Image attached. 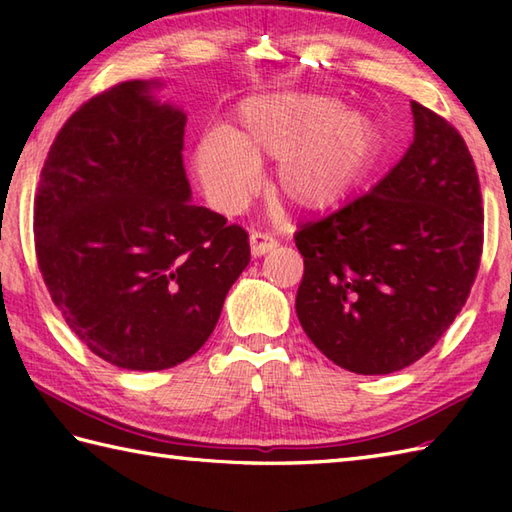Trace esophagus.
<instances>
[{
    "instance_id": "34e87169",
    "label": "esophagus",
    "mask_w": 512,
    "mask_h": 512,
    "mask_svg": "<svg viewBox=\"0 0 512 512\" xmlns=\"http://www.w3.org/2000/svg\"><path fill=\"white\" fill-rule=\"evenodd\" d=\"M250 253H253V257H262L266 253H270V250H275L277 242L270 235H264V233H253L250 235Z\"/></svg>"
}]
</instances>
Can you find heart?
I'll list each match as a JSON object with an SVG mask.
<instances>
[{
    "instance_id": "b5f03b06",
    "label": "heart",
    "mask_w": 512,
    "mask_h": 512,
    "mask_svg": "<svg viewBox=\"0 0 512 512\" xmlns=\"http://www.w3.org/2000/svg\"><path fill=\"white\" fill-rule=\"evenodd\" d=\"M387 132L365 107L328 92L279 88L237 103L224 129H211L191 149V167L217 211L237 213L253 200L259 167L275 162L270 191L303 217L350 204L376 178Z\"/></svg>"
}]
</instances>
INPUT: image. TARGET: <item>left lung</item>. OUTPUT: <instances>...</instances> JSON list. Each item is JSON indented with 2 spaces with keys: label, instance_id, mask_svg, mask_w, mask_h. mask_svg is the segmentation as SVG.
Returning a JSON list of instances; mask_svg holds the SVG:
<instances>
[{
  "label": "left lung",
  "instance_id": "1",
  "mask_svg": "<svg viewBox=\"0 0 512 512\" xmlns=\"http://www.w3.org/2000/svg\"><path fill=\"white\" fill-rule=\"evenodd\" d=\"M413 143L363 198L295 233L297 317L347 372L376 376L427 354L480 268L482 195L462 136L411 103Z\"/></svg>",
  "mask_w": 512,
  "mask_h": 512
}]
</instances>
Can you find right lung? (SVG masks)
Returning a JSON list of instances; mask_svg holds the SVG:
<instances>
[{
    "label": "right lung",
    "mask_w": 512,
    "mask_h": 512,
    "mask_svg": "<svg viewBox=\"0 0 512 512\" xmlns=\"http://www.w3.org/2000/svg\"><path fill=\"white\" fill-rule=\"evenodd\" d=\"M162 81H127L76 110L48 151L35 198L43 281L103 361L158 372L209 339L250 262L244 228L191 202L187 114Z\"/></svg>",
    "instance_id": "obj_1"
}]
</instances>
